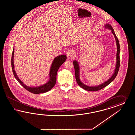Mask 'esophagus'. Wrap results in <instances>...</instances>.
Wrapping results in <instances>:
<instances>
[{
  "instance_id": "esophagus-1",
  "label": "esophagus",
  "mask_w": 135,
  "mask_h": 135,
  "mask_svg": "<svg viewBox=\"0 0 135 135\" xmlns=\"http://www.w3.org/2000/svg\"><path fill=\"white\" fill-rule=\"evenodd\" d=\"M67 57L68 59H71L74 56L75 53L73 49H70L67 52H66Z\"/></svg>"
}]
</instances>
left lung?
<instances>
[{
    "mask_svg": "<svg viewBox=\"0 0 135 135\" xmlns=\"http://www.w3.org/2000/svg\"><path fill=\"white\" fill-rule=\"evenodd\" d=\"M104 28L105 29L109 30L111 31V33H113V35L114 36L115 41H116V44L117 45V53H116V65L115 68L114 73L112 74L110 78H109L108 80H107L105 82L103 83L102 84L98 85V86H88L84 84L83 82L81 81L80 78V67L79 65V63L78 61L75 60H74L73 62L74 66L75 68V77H76V80L78 85L81 86L83 89L86 90L87 91H97L98 90H102L103 88H105L106 86L108 85L109 84H110L111 82H112L116 78L118 72L119 67H120V45L119 42L117 37H116L114 31L112 27L108 23H106L104 25Z\"/></svg>",
    "mask_w": 135,
    "mask_h": 135,
    "instance_id": "obj_1",
    "label": "left lung"
}]
</instances>
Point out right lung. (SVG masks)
I'll use <instances>...</instances> for the list:
<instances>
[{
    "label": "right lung",
    "instance_id": "right-lung-1",
    "mask_svg": "<svg viewBox=\"0 0 135 135\" xmlns=\"http://www.w3.org/2000/svg\"><path fill=\"white\" fill-rule=\"evenodd\" d=\"M14 46L13 50L12 58H11V65L13 73L14 75L15 78H16L18 82L21 84V85L23 86L25 89L29 91L31 93H32L34 94H39L41 93H44L49 91L53 88V86H55L56 82V75H57L58 70L59 67L62 65V64L65 61L67 57L65 55H60L57 56V57H55L53 61L52 62L51 65L50 67V69L49 71V79L47 82L44 85L37 86H27L24 84V83L21 81L20 79L19 78L18 75H17L16 71L14 68Z\"/></svg>",
    "mask_w": 135,
    "mask_h": 135
}]
</instances>
